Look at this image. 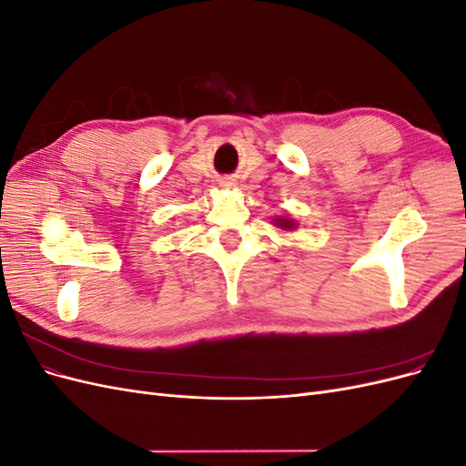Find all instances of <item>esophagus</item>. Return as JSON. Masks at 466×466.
I'll return each instance as SVG.
<instances>
[{
    "instance_id": "1",
    "label": "esophagus",
    "mask_w": 466,
    "mask_h": 466,
    "mask_svg": "<svg viewBox=\"0 0 466 466\" xmlns=\"http://www.w3.org/2000/svg\"><path fill=\"white\" fill-rule=\"evenodd\" d=\"M219 185L225 187V188H231V187H235V180L233 178H221Z\"/></svg>"
}]
</instances>
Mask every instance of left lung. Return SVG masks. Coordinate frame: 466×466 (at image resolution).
Returning <instances> with one entry per match:
<instances>
[{
	"instance_id": "left-lung-1",
	"label": "left lung",
	"mask_w": 466,
	"mask_h": 466,
	"mask_svg": "<svg viewBox=\"0 0 466 466\" xmlns=\"http://www.w3.org/2000/svg\"><path fill=\"white\" fill-rule=\"evenodd\" d=\"M274 225L279 229H284V231H293L295 229V221L289 219V218H276Z\"/></svg>"
}]
</instances>
